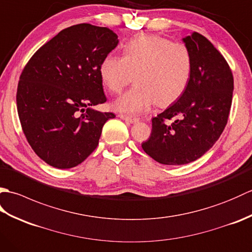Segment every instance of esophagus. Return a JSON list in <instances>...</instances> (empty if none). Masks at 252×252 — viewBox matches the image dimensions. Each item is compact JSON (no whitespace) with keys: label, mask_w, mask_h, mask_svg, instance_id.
Listing matches in <instances>:
<instances>
[{"label":"esophagus","mask_w":252,"mask_h":252,"mask_svg":"<svg viewBox=\"0 0 252 252\" xmlns=\"http://www.w3.org/2000/svg\"><path fill=\"white\" fill-rule=\"evenodd\" d=\"M119 117L121 118L122 120L129 121V122H131V123H136V122L140 121V119H138V118H135V117H131V116H126V115H123V114L119 115Z\"/></svg>","instance_id":"esophagus-1"}]
</instances>
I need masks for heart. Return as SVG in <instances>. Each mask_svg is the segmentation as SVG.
<instances>
[{"label":"heart","instance_id":"b5f03b06","mask_svg":"<svg viewBox=\"0 0 252 252\" xmlns=\"http://www.w3.org/2000/svg\"><path fill=\"white\" fill-rule=\"evenodd\" d=\"M192 60L189 49L155 34L133 36L122 46V55H107L99 65L104 87L121 93L134 78L136 84L115 101V108L140 114L156 103L167 106L179 99L189 87Z\"/></svg>","mask_w":252,"mask_h":252}]
</instances>
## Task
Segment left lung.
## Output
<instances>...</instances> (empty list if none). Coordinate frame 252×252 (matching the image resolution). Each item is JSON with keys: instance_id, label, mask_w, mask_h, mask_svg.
<instances>
[{"instance_id": "left-lung-1", "label": "left lung", "mask_w": 252, "mask_h": 252, "mask_svg": "<svg viewBox=\"0 0 252 252\" xmlns=\"http://www.w3.org/2000/svg\"><path fill=\"white\" fill-rule=\"evenodd\" d=\"M183 42L192 60L189 87L153 118L152 134L142 144L148 156L169 165L195 161L215 145L227 123L234 90L231 68L207 37L192 32Z\"/></svg>"}]
</instances>
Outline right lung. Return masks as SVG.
Returning a JSON list of instances; mask_svg holds the SVG:
<instances>
[{"label":"right lung","mask_w":252,"mask_h":252,"mask_svg":"<svg viewBox=\"0 0 252 252\" xmlns=\"http://www.w3.org/2000/svg\"><path fill=\"white\" fill-rule=\"evenodd\" d=\"M118 42L106 27L74 25L41 46L21 72L20 125L33 152L52 167L84 161L97 147L105 122L116 117L91 107L107 100L99 65Z\"/></svg>","instance_id":"right-lung-1"}]
</instances>
